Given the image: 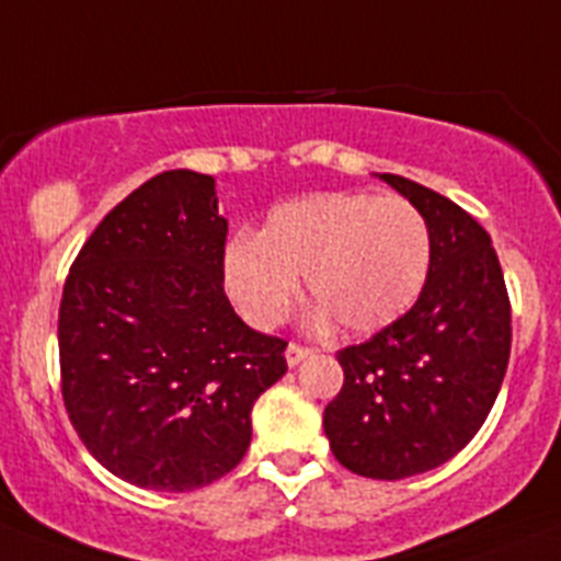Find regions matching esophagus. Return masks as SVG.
<instances>
[{"label":"esophagus","mask_w":561,"mask_h":561,"mask_svg":"<svg viewBox=\"0 0 561 561\" xmlns=\"http://www.w3.org/2000/svg\"><path fill=\"white\" fill-rule=\"evenodd\" d=\"M310 353H313V350H310V347H301V344L290 341V344H287V350H285L287 367H296V364H301V362H305V358H308Z\"/></svg>","instance_id":"1"}]
</instances>
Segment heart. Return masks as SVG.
Masks as SVG:
<instances>
[{"label":"heart","mask_w":561,"mask_h":561,"mask_svg":"<svg viewBox=\"0 0 561 561\" xmlns=\"http://www.w3.org/2000/svg\"><path fill=\"white\" fill-rule=\"evenodd\" d=\"M432 265L428 222L409 199L367 192H324L282 203L256 237L222 251V282L256 328L285 319L308 282L316 321H339L367 335L401 319L426 285Z\"/></svg>","instance_id":"heart-1"}]
</instances>
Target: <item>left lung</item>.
<instances>
[{"mask_svg":"<svg viewBox=\"0 0 561 561\" xmlns=\"http://www.w3.org/2000/svg\"><path fill=\"white\" fill-rule=\"evenodd\" d=\"M426 217L432 265L409 313L339 353L344 387L324 435L353 474L403 480L457 455L480 432L511 355V305L485 228L449 197L378 174Z\"/></svg>","mask_w":561,"mask_h":561,"instance_id":"obj_1","label":"left lung"}]
</instances>
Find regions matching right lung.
Returning a JSON list of instances; mask_svg holds the SVG:
<instances>
[{"label":"right lung","mask_w":561,"mask_h":561,"mask_svg":"<svg viewBox=\"0 0 561 561\" xmlns=\"http://www.w3.org/2000/svg\"><path fill=\"white\" fill-rule=\"evenodd\" d=\"M228 222L211 174L172 169L106 214L65 282L61 396L78 437L126 483L194 491L251 446V409L287 373L222 290Z\"/></svg>","instance_id":"obj_1"}]
</instances>
